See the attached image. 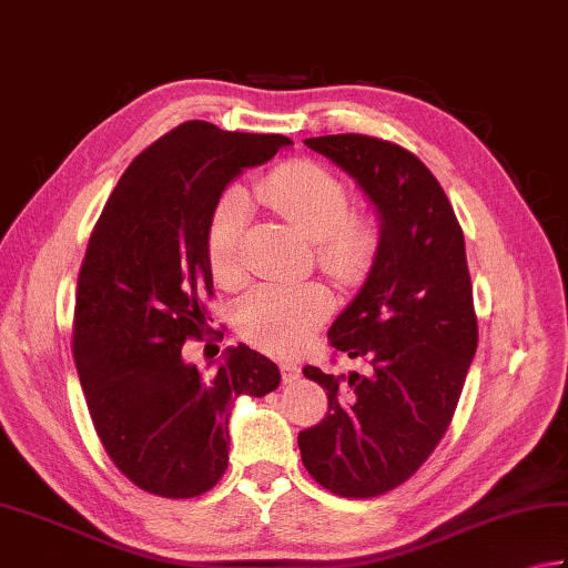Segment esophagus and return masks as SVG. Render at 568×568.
<instances>
[{
  "instance_id": "34e87169",
  "label": "esophagus",
  "mask_w": 568,
  "mask_h": 568,
  "mask_svg": "<svg viewBox=\"0 0 568 568\" xmlns=\"http://www.w3.org/2000/svg\"><path fill=\"white\" fill-rule=\"evenodd\" d=\"M280 368H282V378H284V383H294V381L298 378V373H302V368H298L294 361H282V363H280Z\"/></svg>"
}]
</instances>
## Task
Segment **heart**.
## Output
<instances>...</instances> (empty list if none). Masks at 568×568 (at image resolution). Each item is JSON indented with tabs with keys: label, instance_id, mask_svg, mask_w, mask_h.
Returning a JSON list of instances; mask_svg holds the SVG:
<instances>
[{
	"label": "heart",
	"instance_id": "obj_1",
	"mask_svg": "<svg viewBox=\"0 0 568 568\" xmlns=\"http://www.w3.org/2000/svg\"><path fill=\"white\" fill-rule=\"evenodd\" d=\"M256 202L276 217L314 240L316 264L341 284L358 282L378 250V227L368 215L348 212L351 197L344 180L314 160H288L256 180ZM250 205L242 192L224 195L210 217L207 262L222 288L247 282L242 240ZM334 298L318 282L264 284L234 308V328L247 344L286 353L308 341L331 314Z\"/></svg>",
	"mask_w": 568,
	"mask_h": 568
}]
</instances>
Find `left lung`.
I'll use <instances>...</instances> for the list:
<instances>
[{"label":"left lung","instance_id":"1","mask_svg":"<svg viewBox=\"0 0 568 568\" xmlns=\"http://www.w3.org/2000/svg\"><path fill=\"white\" fill-rule=\"evenodd\" d=\"M306 145L344 168L381 215L368 280L328 328V346L371 371L306 366L328 410L298 433L302 463L321 487L368 499L413 477L455 415L477 351L465 237L437 178L405 148L361 133Z\"/></svg>","mask_w":568,"mask_h":568}]
</instances>
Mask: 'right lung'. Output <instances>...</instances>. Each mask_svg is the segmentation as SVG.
I'll use <instances>...</instances> for the list:
<instances>
[{
  "mask_svg": "<svg viewBox=\"0 0 568 568\" xmlns=\"http://www.w3.org/2000/svg\"><path fill=\"white\" fill-rule=\"evenodd\" d=\"M292 141L180 123L118 180L91 232L73 308V361L113 465L165 499L205 495L227 469L230 408L272 393L280 368L247 346L212 373L183 358L212 334L207 227L222 190ZM222 336V331H217Z\"/></svg>",
  "mask_w": 568,
  "mask_h": 568,
  "instance_id": "1",
  "label": "right lung"
}]
</instances>
